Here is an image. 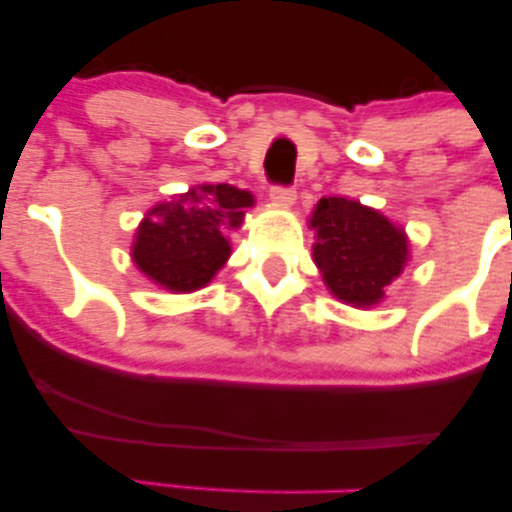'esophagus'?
<instances>
[{
  "instance_id": "obj_1",
  "label": "esophagus",
  "mask_w": 512,
  "mask_h": 512,
  "mask_svg": "<svg viewBox=\"0 0 512 512\" xmlns=\"http://www.w3.org/2000/svg\"><path fill=\"white\" fill-rule=\"evenodd\" d=\"M269 199H272L276 207H291V204L296 202V190H293V187L274 185L272 192H269Z\"/></svg>"
}]
</instances>
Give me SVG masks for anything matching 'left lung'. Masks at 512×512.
I'll return each instance as SVG.
<instances>
[{"mask_svg": "<svg viewBox=\"0 0 512 512\" xmlns=\"http://www.w3.org/2000/svg\"><path fill=\"white\" fill-rule=\"evenodd\" d=\"M313 257L339 301L370 308L402 274L409 245L402 228L375 209L344 197H322L313 211Z\"/></svg>", "mask_w": 512, "mask_h": 512, "instance_id": "obj_1", "label": "left lung"}]
</instances>
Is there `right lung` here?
Masks as SVG:
<instances>
[{
	"instance_id": "right-lung-1",
	"label": "right lung",
	"mask_w": 512,
	"mask_h": 512,
	"mask_svg": "<svg viewBox=\"0 0 512 512\" xmlns=\"http://www.w3.org/2000/svg\"><path fill=\"white\" fill-rule=\"evenodd\" d=\"M252 204L255 199L248 190L226 182L192 187L146 214L137 228L132 260L163 289H202L231 257L226 231L243 223Z\"/></svg>"
}]
</instances>
